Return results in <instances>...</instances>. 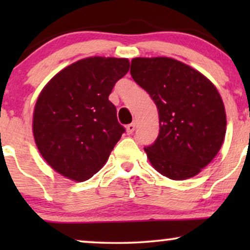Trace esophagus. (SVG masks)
Returning <instances> with one entry per match:
<instances>
[{"label": "esophagus", "mask_w": 250, "mask_h": 250, "mask_svg": "<svg viewBox=\"0 0 250 250\" xmlns=\"http://www.w3.org/2000/svg\"><path fill=\"white\" fill-rule=\"evenodd\" d=\"M134 129H135V123H131V124L126 126V132H127V134H132V133L134 132Z\"/></svg>", "instance_id": "esophagus-1"}]
</instances>
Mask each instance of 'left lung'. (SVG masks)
<instances>
[{"instance_id": "left-lung-1", "label": "left lung", "mask_w": 250, "mask_h": 250, "mask_svg": "<svg viewBox=\"0 0 250 250\" xmlns=\"http://www.w3.org/2000/svg\"><path fill=\"white\" fill-rule=\"evenodd\" d=\"M131 75L159 114V135L145 148L157 172L170 180L196 176L220 151L227 131L223 101L199 71L172 58H134Z\"/></svg>"}]
</instances>
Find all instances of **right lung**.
<instances>
[{"mask_svg": "<svg viewBox=\"0 0 250 250\" xmlns=\"http://www.w3.org/2000/svg\"><path fill=\"white\" fill-rule=\"evenodd\" d=\"M128 69L125 58H85L44 86L34 109L33 133L41 155L56 172L83 182L107 162L125 132L108 97Z\"/></svg>", "mask_w": 250, "mask_h": 250, "instance_id": "add662e5", "label": "right lung"}]
</instances>
